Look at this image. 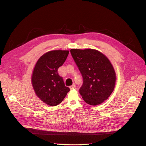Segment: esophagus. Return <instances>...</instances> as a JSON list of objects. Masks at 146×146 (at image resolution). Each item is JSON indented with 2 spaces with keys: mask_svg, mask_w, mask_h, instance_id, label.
<instances>
[{
  "mask_svg": "<svg viewBox=\"0 0 146 146\" xmlns=\"http://www.w3.org/2000/svg\"><path fill=\"white\" fill-rule=\"evenodd\" d=\"M76 88V85H72V86H69V88H70V90H72V89H74V88Z\"/></svg>",
  "mask_w": 146,
  "mask_h": 146,
  "instance_id": "esophagus-1",
  "label": "esophagus"
}]
</instances>
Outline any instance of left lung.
I'll return each mask as SVG.
<instances>
[{
	"label": "left lung",
	"mask_w": 146,
	"mask_h": 146,
	"mask_svg": "<svg viewBox=\"0 0 146 146\" xmlns=\"http://www.w3.org/2000/svg\"><path fill=\"white\" fill-rule=\"evenodd\" d=\"M70 54L83 77L79 90L83 99L91 105L107 100L114 90L116 73L107 57L94 49H70Z\"/></svg>",
	"instance_id": "obj_1"
}]
</instances>
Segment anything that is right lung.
<instances>
[{"label": "right lung", "mask_w": 146, "mask_h": 146, "mask_svg": "<svg viewBox=\"0 0 146 146\" xmlns=\"http://www.w3.org/2000/svg\"><path fill=\"white\" fill-rule=\"evenodd\" d=\"M69 52L61 50L48 52L39 58L34 68L32 83L35 93L43 102L50 106L60 104L70 91L58 72Z\"/></svg>", "instance_id": "right-lung-1"}]
</instances>
